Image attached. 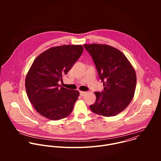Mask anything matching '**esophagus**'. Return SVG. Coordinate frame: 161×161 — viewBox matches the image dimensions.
Segmentation results:
<instances>
[{
    "label": "esophagus",
    "mask_w": 161,
    "mask_h": 161,
    "mask_svg": "<svg viewBox=\"0 0 161 161\" xmlns=\"http://www.w3.org/2000/svg\"><path fill=\"white\" fill-rule=\"evenodd\" d=\"M80 94L81 96H85L86 92H83V91H80Z\"/></svg>",
    "instance_id": "esophagus-1"
}]
</instances>
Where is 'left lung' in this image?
<instances>
[{
  "mask_svg": "<svg viewBox=\"0 0 161 161\" xmlns=\"http://www.w3.org/2000/svg\"><path fill=\"white\" fill-rule=\"evenodd\" d=\"M83 47L92 57L104 86L102 92H94L96 101L90 108L103 117L115 116L133 99L136 86L134 69L122 52L111 46L90 44Z\"/></svg>",
  "mask_w": 161,
  "mask_h": 161,
  "instance_id": "8db88e82",
  "label": "left lung"
}]
</instances>
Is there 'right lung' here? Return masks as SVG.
<instances>
[{
	"label": "right lung",
	"instance_id": "add662e5",
	"mask_svg": "<svg viewBox=\"0 0 161 161\" xmlns=\"http://www.w3.org/2000/svg\"><path fill=\"white\" fill-rule=\"evenodd\" d=\"M81 45L52 47L38 55L26 75L28 98L36 111L49 120H58L69 115L80 92L60 86L82 54Z\"/></svg>",
	"mask_w": 161,
	"mask_h": 161
}]
</instances>
